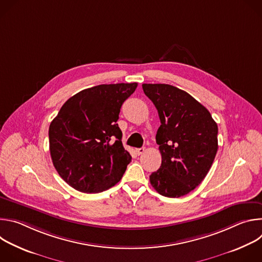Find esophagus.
Masks as SVG:
<instances>
[{"mask_svg":"<svg viewBox=\"0 0 262 262\" xmlns=\"http://www.w3.org/2000/svg\"><path fill=\"white\" fill-rule=\"evenodd\" d=\"M144 152H145V148H144V147H141V148H137V149H136V154H137L138 156L143 155Z\"/></svg>","mask_w":262,"mask_h":262,"instance_id":"obj_1","label":"esophagus"}]
</instances>
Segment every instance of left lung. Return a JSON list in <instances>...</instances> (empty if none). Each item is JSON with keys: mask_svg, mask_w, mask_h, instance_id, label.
Instances as JSON below:
<instances>
[{"mask_svg": "<svg viewBox=\"0 0 262 262\" xmlns=\"http://www.w3.org/2000/svg\"><path fill=\"white\" fill-rule=\"evenodd\" d=\"M161 126L157 143L162 165L149 179L169 198L192 192L207 175L217 151V125L208 110L185 91L167 84H143Z\"/></svg>", "mask_w": 262, "mask_h": 262, "instance_id": "left-lung-1", "label": "left lung"}]
</instances>
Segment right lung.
Listing matches in <instances>:
<instances>
[{
  "instance_id": "1",
  "label": "right lung",
  "mask_w": 262,
  "mask_h": 262,
  "mask_svg": "<svg viewBox=\"0 0 262 262\" xmlns=\"http://www.w3.org/2000/svg\"><path fill=\"white\" fill-rule=\"evenodd\" d=\"M137 86L120 83L85 89L70 97L51 122L54 167L73 189L100 193L122 178L132 157L122 145L117 120Z\"/></svg>"
}]
</instances>
